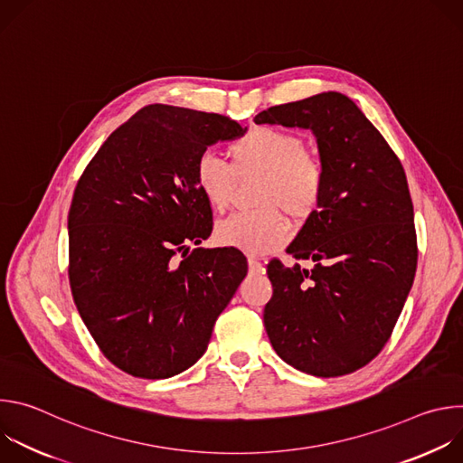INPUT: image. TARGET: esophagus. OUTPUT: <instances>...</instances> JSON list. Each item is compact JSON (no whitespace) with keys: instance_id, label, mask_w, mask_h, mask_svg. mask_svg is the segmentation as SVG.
I'll return each mask as SVG.
<instances>
[{"instance_id":"obj_1","label":"esophagus","mask_w":463,"mask_h":463,"mask_svg":"<svg viewBox=\"0 0 463 463\" xmlns=\"http://www.w3.org/2000/svg\"><path fill=\"white\" fill-rule=\"evenodd\" d=\"M247 263H249V271H250V273H256V275H260V273L266 271V268H263V263H260V261H258L256 258H252V256H249Z\"/></svg>"}]
</instances>
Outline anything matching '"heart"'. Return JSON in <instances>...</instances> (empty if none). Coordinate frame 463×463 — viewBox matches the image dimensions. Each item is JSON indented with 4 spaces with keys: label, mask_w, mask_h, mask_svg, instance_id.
<instances>
[{
    "label": "heart",
    "mask_w": 463,
    "mask_h": 463,
    "mask_svg": "<svg viewBox=\"0 0 463 463\" xmlns=\"http://www.w3.org/2000/svg\"><path fill=\"white\" fill-rule=\"evenodd\" d=\"M231 165L213 152L197 156L194 183L214 213L229 207L236 179L261 177L252 213H236L218 222V243L250 254L282 247L289 238L286 218L297 225L309 222L320 209L326 194L322 161L306 150L293 131L256 126L247 136L231 143Z\"/></svg>",
    "instance_id": "1"
}]
</instances>
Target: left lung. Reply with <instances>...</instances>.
I'll return each mask as SVG.
<instances>
[{
	"label": "left lung",
	"instance_id": "left-lung-1",
	"mask_svg": "<svg viewBox=\"0 0 463 463\" xmlns=\"http://www.w3.org/2000/svg\"><path fill=\"white\" fill-rule=\"evenodd\" d=\"M254 122L311 129L326 170L322 205L288 247L315 268L269 261L266 332L275 352L300 372L352 373L388 343L416 275L403 165L355 102L337 91L273 106Z\"/></svg>",
	"mask_w": 463,
	"mask_h": 463
}]
</instances>
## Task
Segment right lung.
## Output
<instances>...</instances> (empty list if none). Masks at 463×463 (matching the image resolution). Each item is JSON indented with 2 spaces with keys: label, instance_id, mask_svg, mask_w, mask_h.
<instances>
[{
  "label": "right lung",
  "instance_id": "1",
  "mask_svg": "<svg viewBox=\"0 0 463 463\" xmlns=\"http://www.w3.org/2000/svg\"><path fill=\"white\" fill-rule=\"evenodd\" d=\"M245 131L225 115L150 104L113 131L77 183L68 216L73 300L100 352L129 375L166 379L190 368L247 275L234 247L188 252V241L213 232L194 163Z\"/></svg>",
  "mask_w": 463,
  "mask_h": 463
}]
</instances>
